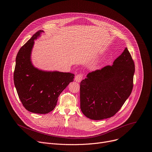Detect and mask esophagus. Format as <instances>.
<instances>
[{
    "mask_svg": "<svg viewBox=\"0 0 152 152\" xmlns=\"http://www.w3.org/2000/svg\"><path fill=\"white\" fill-rule=\"evenodd\" d=\"M82 79H83V75L82 74H78L75 76V80L77 82H80Z\"/></svg>",
    "mask_w": 152,
    "mask_h": 152,
    "instance_id": "1",
    "label": "esophagus"
}]
</instances>
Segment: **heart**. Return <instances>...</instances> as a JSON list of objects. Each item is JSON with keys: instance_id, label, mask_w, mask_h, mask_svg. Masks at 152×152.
Instances as JSON below:
<instances>
[{"instance_id": "obj_1", "label": "heart", "mask_w": 152, "mask_h": 152, "mask_svg": "<svg viewBox=\"0 0 152 152\" xmlns=\"http://www.w3.org/2000/svg\"><path fill=\"white\" fill-rule=\"evenodd\" d=\"M104 59H105V58H103V59H102V61H103V60H104Z\"/></svg>"}]
</instances>
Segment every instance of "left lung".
<instances>
[{
    "instance_id": "left-lung-1",
    "label": "left lung",
    "mask_w": 152,
    "mask_h": 152,
    "mask_svg": "<svg viewBox=\"0 0 152 152\" xmlns=\"http://www.w3.org/2000/svg\"><path fill=\"white\" fill-rule=\"evenodd\" d=\"M135 64L127 48L113 62L89 73L80 85V110L90 119L114 116L131 95Z\"/></svg>"
}]
</instances>
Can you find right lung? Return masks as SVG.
Here are the masks:
<instances>
[{
	"instance_id": "obj_1",
	"label": "right lung",
	"mask_w": 152,
	"mask_h": 152,
	"mask_svg": "<svg viewBox=\"0 0 152 152\" xmlns=\"http://www.w3.org/2000/svg\"><path fill=\"white\" fill-rule=\"evenodd\" d=\"M43 31L36 32L20 48L15 59L14 82L20 101L28 111L45 114L53 110L58 97L73 81L75 75L58 71H44L34 67L31 53L34 40Z\"/></svg>"
}]
</instances>
